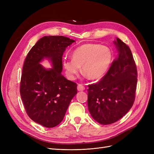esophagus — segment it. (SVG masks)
Instances as JSON below:
<instances>
[{
    "instance_id": "esophagus-1",
    "label": "esophagus",
    "mask_w": 154,
    "mask_h": 154,
    "mask_svg": "<svg viewBox=\"0 0 154 154\" xmlns=\"http://www.w3.org/2000/svg\"><path fill=\"white\" fill-rule=\"evenodd\" d=\"M77 89L78 91H83L85 90V87L82 84H78L77 87Z\"/></svg>"
}]
</instances>
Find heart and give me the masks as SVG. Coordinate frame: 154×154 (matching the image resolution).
I'll return each instance as SVG.
<instances>
[{
    "instance_id": "obj_1",
    "label": "heart",
    "mask_w": 154,
    "mask_h": 154,
    "mask_svg": "<svg viewBox=\"0 0 154 154\" xmlns=\"http://www.w3.org/2000/svg\"><path fill=\"white\" fill-rule=\"evenodd\" d=\"M112 61V53L105 45L85 44L73 51L72 59H65L63 67L70 80H74L82 66V71L91 80L103 76Z\"/></svg>"
}]
</instances>
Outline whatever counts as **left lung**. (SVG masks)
<instances>
[{
	"instance_id": "obj_1",
	"label": "left lung",
	"mask_w": 154,
	"mask_h": 154,
	"mask_svg": "<svg viewBox=\"0 0 154 154\" xmlns=\"http://www.w3.org/2000/svg\"><path fill=\"white\" fill-rule=\"evenodd\" d=\"M116 40L117 58L98 83L88 85V109L101 125L123 118L132 108L136 96L137 71L131 50L119 38Z\"/></svg>"
}]
</instances>
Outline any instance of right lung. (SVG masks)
<instances>
[{
    "mask_svg": "<svg viewBox=\"0 0 154 154\" xmlns=\"http://www.w3.org/2000/svg\"><path fill=\"white\" fill-rule=\"evenodd\" d=\"M74 40L63 36H45L31 48L26 58L20 92L27 115L47 128L62 122L70 102L77 94L76 83L62 74V56ZM48 58L53 68L47 69L39 63Z\"/></svg>",
    "mask_w": 154,
    "mask_h": 154,
    "instance_id": "1",
    "label": "right lung"
}]
</instances>
